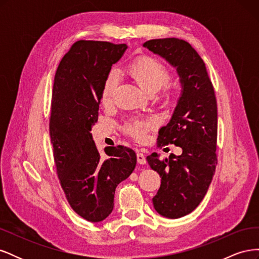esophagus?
Listing matches in <instances>:
<instances>
[{"instance_id": "1", "label": "esophagus", "mask_w": 259, "mask_h": 259, "mask_svg": "<svg viewBox=\"0 0 259 259\" xmlns=\"http://www.w3.org/2000/svg\"><path fill=\"white\" fill-rule=\"evenodd\" d=\"M137 162L139 164H146L147 160H146V156L144 153L142 152H137Z\"/></svg>"}]
</instances>
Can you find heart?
Masks as SVG:
<instances>
[{
  "label": "heart",
  "mask_w": 259,
  "mask_h": 259,
  "mask_svg": "<svg viewBox=\"0 0 259 259\" xmlns=\"http://www.w3.org/2000/svg\"><path fill=\"white\" fill-rule=\"evenodd\" d=\"M128 71L140 84V86L149 93L158 92L169 82L171 76L169 70L159 59L153 57H142L136 59L128 67ZM119 71L115 69L111 70L104 83L103 91H101V101H103V104L107 105L111 103L117 84H119ZM149 126H150V123L143 120H134L128 124L127 132L135 138L142 139L145 137Z\"/></svg>",
  "instance_id": "1"
}]
</instances>
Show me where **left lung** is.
Listing matches in <instances>:
<instances>
[{
  "instance_id": "left-lung-1",
  "label": "left lung",
  "mask_w": 259,
  "mask_h": 259,
  "mask_svg": "<svg viewBox=\"0 0 259 259\" xmlns=\"http://www.w3.org/2000/svg\"><path fill=\"white\" fill-rule=\"evenodd\" d=\"M144 48L165 59L179 76L182 92L169 122L159 131V146L174 144L183 153L160 160L153 152L149 165L161 177L152 199L154 209L175 219L191 213L205 197L217 156V105L204 61L192 46L176 37L147 41Z\"/></svg>"
}]
</instances>
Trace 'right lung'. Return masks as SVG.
<instances>
[{"label": "right lung", "mask_w": 259, "mask_h": 259, "mask_svg": "<svg viewBox=\"0 0 259 259\" xmlns=\"http://www.w3.org/2000/svg\"><path fill=\"white\" fill-rule=\"evenodd\" d=\"M126 44L77 41L61 59L54 79L50 134L59 182L70 206L92 223L111 214L115 188L136 166L132 149L106 147L92 136L101 91Z\"/></svg>", "instance_id": "add662e5"}]
</instances>
